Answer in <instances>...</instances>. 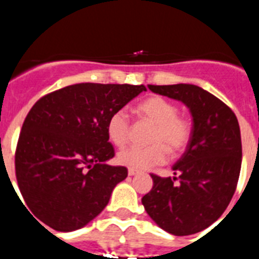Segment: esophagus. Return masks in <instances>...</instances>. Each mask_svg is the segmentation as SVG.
I'll return each instance as SVG.
<instances>
[{
	"mask_svg": "<svg viewBox=\"0 0 259 259\" xmlns=\"http://www.w3.org/2000/svg\"><path fill=\"white\" fill-rule=\"evenodd\" d=\"M138 173V170H135V169H129L127 170V174H129V176H135V174Z\"/></svg>",
	"mask_w": 259,
	"mask_h": 259,
	"instance_id": "34e87169",
	"label": "esophagus"
}]
</instances>
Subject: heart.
Returning a JSON list of instances; mask_svg holds the SVG:
<instances>
[{"label":"heart","instance_id":"1","mask_svg":"<svg viewBox=\"0 0 259 259\" xmlns=\"http://www.w3.org/2000/svg\"><path fill=\"white\" fill-rule=\"evenodd\" d=\"M137 113L152 125L148 147H130L118 152V164L129 169L144 170L161 165L170 155H179L186 150L192 135V124L185 115H179L176 103L160 95L147 98L137 107ZM130 122L124 109H118L107 121V135L116 147L126 146Z\"/></svg>","mask_w":259,"mask_h":259}]
</instances>
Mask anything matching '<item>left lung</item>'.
<instances>
[{
  "label": "left lung",
  "mask_w": 259,
  "mask_h": 259,
  "mask_svg": "<svg viewBox=\"0 0 259 259\" xmlns=\"http://www.w3.org/2000/svg\"><path fill=\"white\" fill-rule=\"evenodd\" d=\"M156 94L181 101L192 115V135L173 165V178L151 174L153 187L142 204L158 227L176 236L202 231L228 206L241 169V135L232 109L190 83L148 85Z\"/></svg>",
  "instance_id": "obj_1"
}]
</instances>
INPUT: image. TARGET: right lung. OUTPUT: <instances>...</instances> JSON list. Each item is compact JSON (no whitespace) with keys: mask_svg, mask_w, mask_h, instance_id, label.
I'll return each mask as SVG.
<instances>
[{"mask_svg":"<svg viewBox=\"0 0 259 259\" xmlns=\"http://www.w3.org/2000/svg\"><path fill=\"white\" fill-rule=\"evenodd\" d=\"M143 85L76 83L53 92L28 112L15 152V174L33 215L55 231L78 230L107 206L127 177L115 156L107 121ZM39 223V222H38Z\"/></svg>","mask_w":259,"mask_h":259,"instance_id":"1","label":"right lung"}]
</instances>
